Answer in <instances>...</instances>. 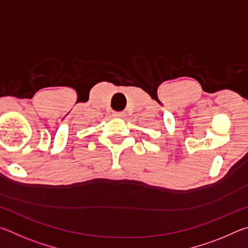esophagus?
Instances as JSON below:
<instances>
[{
	"mask_svg": "<svg viewBox=\"0 0 248 248\" xmlns=\"http://www.w3.org/2000/svg\"><path fill=\"white\" fill-rule=\"evenodd\" d=\"M112 116L116 117V118H124V117L125 116V114L124 111H115L114 114H112Z\"/></svg>",
	"mask_w": 248,
	"mask_h": 248,
	"instance_id": "obj_1",
	"label": "esophagus"
}]
</instances>
